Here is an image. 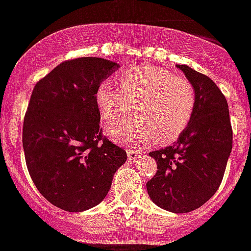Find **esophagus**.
<instances>
[{"instance_id": "esophagus-1", "label": "esophagus", "mask_w": 251, "mask_h": 251, "mask_svg": "<svg viewBox=\"0 0 251 251\" xmlns=\"http://www.w3.org/2000/svg\"><path fill=\"white\" fill-rule=\"evenodd\" d=\"M127 155L129 160H136V158H140L143 153L141 151H137V150H128Z\"/></svg>"}]
</instances>
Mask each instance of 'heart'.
<instances>
[{
	"mask_svg": "<svg viewBox=\"0 0 251 251\" xmlns=\"http://www.w3.org/2000/svg\"><path fill=\"white\" fill-rule=\"evenodd\" d=\"M101 119L117 121L134 104L137 117L118 122L106 129L111 140L137 145L157 138L169 143L187 129L196 111L197 96L192 83L170 71L138 66L121 74V86L104 80L95 94Z\"/></svg>",
	"mask_w": 251,
	"mask_h": 251,
	"instance_id": "heart-1",
	"label": "heart"
}]
</instances>
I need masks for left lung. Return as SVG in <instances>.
Segmentation results:
<instances>
[{
	"label": "left lung",
	"instance_id": "8db88e82",
	"mask_svg": "<svg viewBox=\"0 0 251 251\" xmlns=\"http://www.w3.org/2000/svg\"><path fill=\"white\" fill-rule=\"evenodd\" d=\"M176 67L196 90V111L176 142L149 153L158 170L146 187L160 208L187 213L217 192L232 150V128L227 101L217 85L187 64Z\"/></svg>",
	"mask_w": 251,
	"mask_h": 251
}]
</instances>
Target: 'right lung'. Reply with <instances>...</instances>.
<instances>
[{"mask_svg":"<svg viewBox=\"0 0 251 251\" xmlns=\"http://www.w3.org/2000/svg\"><path fill=\"white\" fill-rule=\"evenodd\" d=\"M119 64L98 57L62 62L36 82L24 118L23 147L29 174L44 198L67 212L99 204L123 149L102 137L95 94Z\"/></svg>","mask_w":251,"mask_h":251,"instance_id":"add662e5","label":"right lung"}]
</instances>
